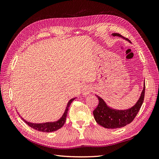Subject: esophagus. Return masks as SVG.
Returning <instances> with one entry per match:
<instances>
[{
    "instance_id": "34e87169",
    "label": "esophagus",
    "mask_w": 159,
    "mask_h": 159,
    "mask_svg": "<svg viewBox=\"0 0 159 159\" xmlns=\"http://www.w3.org/2000/svg\"><path fill=\"white\" fill-rule=\"evenodd\" d=\"M91 91V86L88 85H85L82 88V94L84 95H87L89 94Z\"/></svg>"
}]
</instances>
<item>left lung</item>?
Masks as SVG:
<instances>
[{"label": "left lung", "mask_w": 159, "mask_h": 159, "mask_svg": "<svg viewBox=\"0 0 159 159\" xmlns=\"http://www.w3.org/2000/svg\"><path fill=\"white\" fill-rule=\"evenodd\" d=\"M112 35L113 36L121 37L131 42L129 39L124 38L120 34L113 33ZM145 84H144L143 89L137 102L132 107L125 110H117L111 108L105 103L102 98L96 95L99 99V104L93 112L95 121L99 125L107 129L121 128L131 123L140 110L145 98Z\"/></svg>", "instance_id": "left-lung-1"}]
</instances>
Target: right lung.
<instances>
[{"label": "right lung", "instance_id": "1", "mask_svg": "<svg viewBox=\"0 0 159 159\" xmlns=\"http://www.w3.org/2000/svg\"><path fill=\"white\" fill-rule=\"evenodd\" d=\"M75 99V98H73L69 101V102L68 103V105H67V107L66 108V110H65L63 115H62L61 117L58 120V121H56L54 122H46V123H30V122H28V121H26V120L24 119L22 117H21V118L22 119L23 121L28 125V126H30V127L33 128L34 129L37 130V131H42V132H45V133H50V132H53V131H57V130L60 129L64 125L67 115H68V109L70 106V104Z\"/></svg>", "mask_w": 159, "mask_h": 159}]
</instances>
